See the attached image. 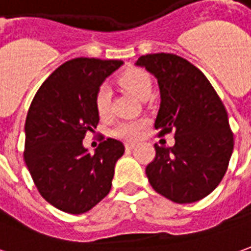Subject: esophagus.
I'll list each match as a JSON object with an SVG mask.
<instances>
[{
    "mask_svg": "<svg viewBox=\"0 0 251 251\" xmlns=\"http://www.w3.org/2000/svg\"><path fill=\"white\" fill-rule=\"evenodd\" d=\"M135 146V143H126V149H127V150H132Z\"/></svg>",
    "mask_w": 251,
    "mask_h": 251,
    "instance_id": "1",
    "label": "esophagus"
}]
</instances>
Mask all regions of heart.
Wrapping results in <instances>:
<instances>
[{"label": "heart", "instance_id": "obj_1", "mask_svg": "<svg viewBox=\"0 0 251 251\" xmlns=\"http://www.w3.org/2000/svg\"><path fill=\"white\" fill-rule=\"evenodd\" d=\"M119 83L123 89H126L132 96H135L139 100H145L151 93V80L146 72L142 70H132L123 72L119 77ZM94 105L98 116L101 119H108L112 112V91L106 84L100 86L97 90ZM146 123L139 120H127V122L119 123L113 129V135L124 139V141H135L142 134Z\"/></svg>", "mask_w": 251, "mask_h": 251}]
</instances>
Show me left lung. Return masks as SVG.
I'll return each instance as SVG.
<instances>
[{
	"label": "left lung",
	"instance_id": "left-lung-1",
	"mask_svg": "<svg viewBox=\"0 0 251 251\" xmlns=\"http://www.w3.org/2000/svg\"><path fill=\"white\" fill-rule=\"evenodd\" d=\"M135 65L158 82L155 129L160 135L175 134L172 148L154 145V160L146 167L149 181L176 203L200 201L219 186L234 150L227 110L206 76L181 57L146 54Z\"/></svg>",
	"mask_w": 251,
	"mask_h": 251
}]
</instances>
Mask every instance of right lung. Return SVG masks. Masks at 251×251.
<instances>
[{
    "label": "right lung",
    "mask_w": 251,
    "mask_h": 251,
    "mask_svg": "<svg viewBox=\"0 0 251 251\" xmlns=\"http://www.w3.org/2000/svg\"><path fill=\"white\" fill-rule=\"evenodd\" d=\"M120 60L79 57L42 83L25 119L24 161L38 191L54 208L80 215L109 194L124 145L109 138L90 154L83 146L100 116L94 98Z\"/></svg>",
    "instance_id": "obj_1"
}]
</instances>
